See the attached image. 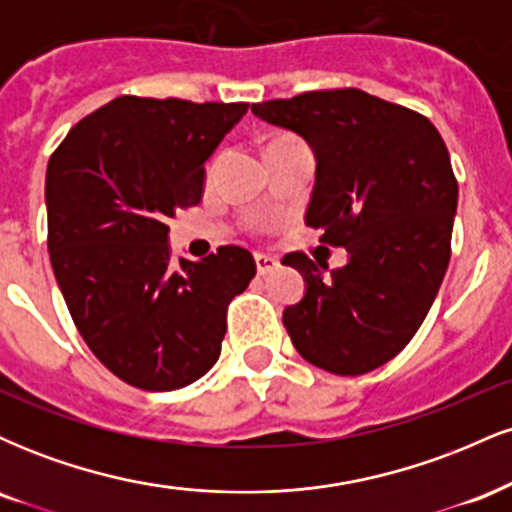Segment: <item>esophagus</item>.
<instances>
[{
	"instance_id": "obj_1",
	"label": "esophagus",
	"mask_w": 512,
	"mask_h": 512,
	"mask_svg": "<svg viewBox=\"0 0 512 512\" xmlns=\"http://www.w3.org/2000/svg\"><path fill=\"white\" fill-rule=\"evenodd\" d=\"M255 264H257V274H272L276 267H279V260L272 255H262V252H257L255 255Z\"/></svg>"
}]
</instances>
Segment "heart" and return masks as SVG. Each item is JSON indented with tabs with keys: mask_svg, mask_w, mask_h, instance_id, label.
<instances>
[{
	"mask_svg": "<svg viewBox=\"0 0 512 512\" xmlns=\"http://www.w3.org/2000/svg\"><path fill=\"white\" fill-rule=\"evenodd\" d=\"M281 139H293V137H276L274 142H281ZM274 142H272V144H274Z\"/></svg>",
	"mask_w": 512,
	"mask_h": 512,
	"instance_id": "1",
	"label": "heart"
}]
</instances>
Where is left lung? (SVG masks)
I'll use <instances>...</instances> for the list:
<instances>
[{
	"label": "left lung",
	"instance_id": "8db88e82",
	"mask_svg": "<svg viewBox=\"0 0 512 512\" xmlns=\"http://www.w3.org/2000/svg\"><path fill=\"white\" fill-rule=\"evenodd\" d=\"M252 113L315 151L305 223L349 252L330 274L303 252L284 257L308 286L284 310L286 332L317 368L370 373L411 342L448 269L457 180L443 137L428 117L358 88L252 103Z\"/></svg>",
	"mask_w": 512,
	"mask_h": 512
}]
</instances>
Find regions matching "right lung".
<instances>
[{
  "label": "right lung",
  "instance_id": "right-lung-1",
  "mask_svg": "<svg viewBox=\"0 0 512 512\" xmlns=\"http://www.w3.org/2000/svg\"><path fill=\"white\" fill-rule=\"evenodd\" d=\"M248 103L120 96L76 122L45 175L52 272L88 349L127 385L168 392L219 361L255 257L170 260L168 219L202 202L204 163Z\"/></svg>",
  "mask_w": 512,
  "mask_h": 512
}]
</instances>
